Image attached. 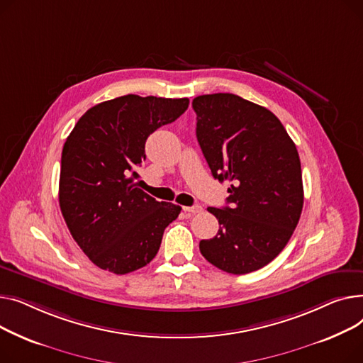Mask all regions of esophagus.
Segmentation results:
<instances>
[{
    "instance_id": "1",
    "label": "esophagus",
    "mask_w": 363,
    "mask_h": 363,
    "mask_svg": "<svg viewBox=\"0 0 363 363\" xmlns=\"http://www.w3.org/2000/svg\"><path fill=\"white\" fill-rule=\"evenodd\" d=\"M186 212H190V214H199V212L203 211V208L201 205H194V206H184L183 208Z\"/></svg>"
}]
</instances>
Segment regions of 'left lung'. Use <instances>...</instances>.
Returning a JSON list of instances; mask_svg holds the SVG:
<instances>
[{
	"label": "left lung",
	"mask_w": 363,
	"mask_h": 363,
	"mask_svg": "<svg viewBox=\"0 0 363 363\" xmlns=\"http://www.w3.org/2000/svg\"><path fill=\"white\" fill-rule=\"evenodd\" d=\"M191 105L211 173L230 183L228 206L208 208L220 230L201 240V253L228 274L257 271L284 249L302 214L296 145L269 110L238 95H201Z\"/></svg>",
	"instance_id": "obj_1"
}]
</instances>
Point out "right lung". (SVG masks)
<instances>
[{
	"mask_svg": "<svg viewBox=\"0 0 363 363\" xmlns=\"http://www.w3.org/2000/svg\"><path fill=\"white\" fill-rule=\"evenodd\" d=\"M187 98L124 95L84 113L61 154L58 201L73 239L101 269L129 274L151 262L182 208L138 187L145 142L177 120Z\"/></svg>",
	"mask_w": 363,
	"mask_h": 363,
	"instance_id": "add662e5",
	"label": "right lung"
}]
</instances>
